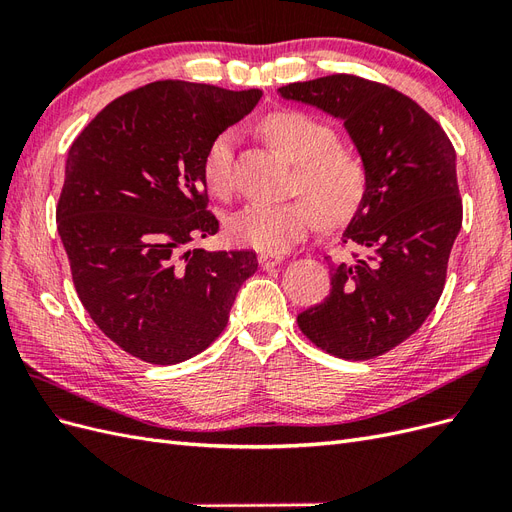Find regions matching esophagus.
Returning a JSON list of instances; mask_svg holds the SVG:
<instances>
[{
	"instance_id": "obj_1",
	"label": "esophagus",
	"mask_w": 512,
	"mask_h": 512,
	"mask_svg": "<svg viewBox=\"0 0 512 512\" xmlns=\"http://www.w3.org/2000/svg\"><path fill=\"white\" fill-rule=\"evenodd\" d=\"M284 258L280 256V254H260L258 256V265L262 267V269H273V267H277L280 265Z\"/></svg>"
}]
</instances>
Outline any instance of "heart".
I'll return each instance as SVG.
<instances>
[{
  "label": "heart",
  "mask_w": 512,
  "mask_h": 512,
  "mask_svg": "<svg viewBox=\"0 0 512 512\" xmlns=\"http://www.w3.org/2000/svg\"><path fill=\"white\" fill-rule=\"evenodd\" d=\"M262 134L297 164L294 192L301 198L286 203H250L228 220V235L237 245L265 254H284L314 230L318 218L337 226L359 211L367 192V170L361 156L339 147L327 123L301 113L277 111L262 119ZM235 136L220 134L203 160V179L211 194L230 190Z\"/></svg>",
  "instance_id": "heart-1"
}]
</instances>
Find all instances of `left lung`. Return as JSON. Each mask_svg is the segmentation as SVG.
<instances>
[{
    "instance_id": "left-lung-1",
    "label": "left lung",
    "mask_w": 512,
    "mask_h": 512,
    "mask_svg": "<svg viewBox=\"0 0 512 512\" xmlns=\"http://www.w3.org/2000/svg\"><path fill=\"white\" fill-rule=\"evenodd\" d=\"M339 121L367 170L363 203L342 232L359 247L331 267V292L297 316L307 339L339 359H374L436 307L461 230L457 156L438 121L399 91L331 74L277 89Z\"/></svg>"
}]
</instances>
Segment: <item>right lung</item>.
Returning a JSON list of instances; mask_svg holds the SVG:
<instances>
[{"label": "right lung", "instance_id": "obj_1", "mask_svg": "<svg viewBox=\"0 0 512 512\" xmlns=\"http://www.w3.org/2000/svg\"><path fill=\"white\" fill-rule=\"evenodd\" d=\"M260 89L158 81L113 100L68 151L57 230L87 314L145 363L175 365L209 348L256 254L188 250L215 235L203 160Z\"/></svg>", "mask_w": 512, "mask_h": 512}]
</instances>
